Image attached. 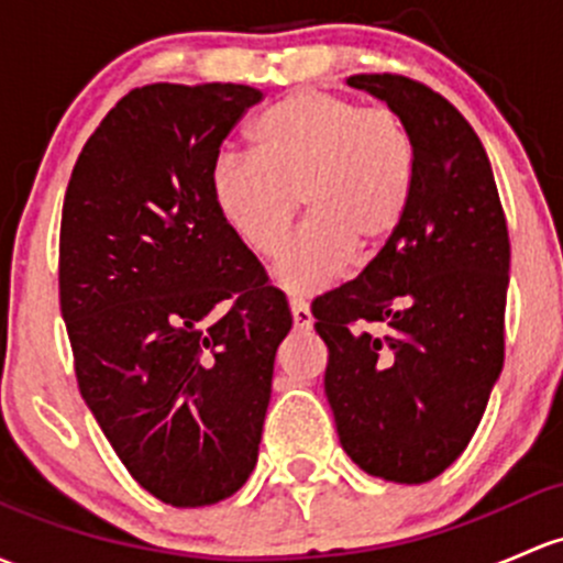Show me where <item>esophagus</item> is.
Instances as JSON below:
<instances>
[{
    "label": "esophagus",
    "instance_id": "esophagus-1",
    "mask_svg": "<svg viewBox=\"0 0 563 563\" xmlns=\"http://www.w3.org/2000/svg\"><path fill=\"white\" fill-rule=\"evenodd\" d=\"M291 316H294V327L297 329H312V312L305 299H291Z\"/></svg>",
    "mask_w": 563,
    "mask_h": 563
}]
</instances>
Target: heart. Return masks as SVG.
I'll list each match as a JSON object with an SVG mask.
<instances>
[{
    "label": "heart",
    "mask_w": 563,
    "mask_h": 563,
    "mask_svg": "<svg viewBox=\"0 0 563 563\" xmlns=\"http://www.w3.org/2000/svg\"><path fill=\"white\" fill-rule=\"evenodd\" d=\"M251 142L253 156L223 153L212 164V205L242 247L275 258L301 202L307 221L275 266L286 291H321L353 251L372 256L399 229L416 180L399 112L301 88L253 121Z\"/></svg>",
    "instance_id": "b5f03b06"
}]
</instances>
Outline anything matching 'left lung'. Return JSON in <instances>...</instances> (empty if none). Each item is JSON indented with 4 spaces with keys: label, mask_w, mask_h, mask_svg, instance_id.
<instances>
[{
    "label": "left lung",
    "mask_w": 563,
    "mask_h": 563,
    "mask_svg": "<svg viewBox=\"0 0 563 563\" xmlns=\"http://www.w3.org/2000/svg\"><path fill=\"white\" fill-rule=\"evenodd\" d=\"M347 86L399 112L416 180L383 251L312 301L323 388L353 464L418 485L464 453L499 380L510 240L483 142L448 99L401 75Z\"/></svg>",
    "instance_id": "left-lung-1"
}]
</instances>
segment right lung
Listing matches in <instances>:
<instances>
[{
  "instance_id": "obj_1",
  "label": "right lung",
  "mask_w": 563,
  "mask_h": 563,
  "mask_svg": "<svg viewBox=\"0 0 563 563\" xmlns=\"http://www.w3.org/2000/svg\"><path fill=\"white\" fill-rule=\"evenodd\" d=\"M262 91L134 88L78 156L62 212L58 294L78 386L129 475L173 507L245 485L291 310L223 227L221 142Z\"/></svg>"
}]
</instances>
